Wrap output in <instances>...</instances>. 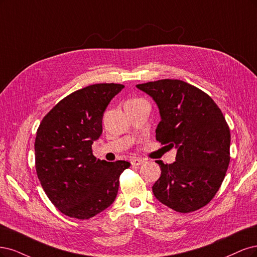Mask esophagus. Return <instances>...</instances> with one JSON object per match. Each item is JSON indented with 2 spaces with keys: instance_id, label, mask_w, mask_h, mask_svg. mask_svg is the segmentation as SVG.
<instances>
[{
  "instance_id": "1",
  "label": "esophagus",
  "mask_w": 257,
  "mask_h": 257,
  "mask_svg": "<svg viewBox=\"0 0 257 257\" xmlns=\"http://www.w3.org/2000/svg\"><path fill=\"white\" fill-rule=\"evenodd\" d=\"M144 162L145 161L142 158H134V159H131V164L132 165H141V164L144 163Z\"/></svg>"
}]
</instances>
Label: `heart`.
Masks as SVG:
<instances>
[{
    "label": "heart",
    "instance_id": "b5f03b06",
    "mask_svg": "<svg viewBox=\"0 0 257 257\" xmlns=\"http://www.w3.org/2000/svg\"><path fill=\"white\" fill-rule=\"evenodd\" d=\"M135 100H139V99H132V100H130V101H135Z\"/></svg>",
    "mask_w": 257,
    "mask_h": 257
}]
</instances>
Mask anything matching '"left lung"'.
Segmentation results:
<instances>
[{
  "label": "left lung",
  "mask_w": 257,
  "mask_h": 257,
  "mask_svg": "<svg viewBox=\"0 0 257 257\" xmlns=\"http://www.w3.org/2000/svg\"><path fill=\"white\" fill-rule=\"evenodd\" d=\"M137 87L153 98L160 113L156 139L175 146L176 161L164 164L153 186L157 200L178 212H191L216 195L229 163L230 132L219 106L203 90L164 79Z\"/></svg>",
  "instance_id": "1"
}]
</instances>
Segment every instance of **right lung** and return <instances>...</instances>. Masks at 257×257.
<instances>
[{
  "instance_id": "obj_1",
  "label": "right lung",
  "mask_w": 257,
  "mask_h": 257,
  "mask_svg": "<svg viewBox=\"0 0 257 257\" xmlns=\"http://www.w3.org/2000/svg\"><path fill=\"white\" fill-rule=\"evenodd\" d=\"M121 84L86 86L65 97L40 122L35 139L37 176L61 212L89 219L116 198L128 161L97 159L92 145L102 134L103 113Z\"/></svg>"
}]
</instances>
